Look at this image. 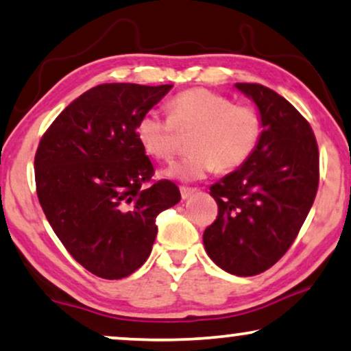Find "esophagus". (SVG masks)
<instances>
[{
  "instance_id": "34e87169",
  "label": "esophagus",
  "mask_w": 351,
  "mask_h": 351,
  "mask_svg": "<svg viewBox=\"0 0 351 351\" xmlns=\"http://www.w3.org/2000/svg\"><path fill=\"white\" fill-rule=\"evenodd\" d=\"M181 197H182V199H189V197L192 195V194H195V192H197V189H195V187H181Z\"/></svg>"
}]
</instances>
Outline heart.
Wrapping results in <instances>:
<instances>
[{
	"instance_id": "obj_1",
	"label": "heart",
	"mask_w": 351,
	"mask_h": 351,
	"mask_svg": "<svg viewBox=\"0 0 351 351\" xmlns=\"http://www.w3.org/2000/svg\"><path fill=\"white\" fill-rule=\"evenodd\" d=\"M176 128L194 132L189 154L165 171L189 182L213 173H229L245 165L258 149L264 122L251 105H235L229 97L204 87L187 88L170 101V116L151 110L136 122L135 135L146 154L170 160L176 152Z\"/></svg>"
}]
</instances>
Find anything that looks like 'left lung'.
Wrapping results in <instances>:
<instances>
[{
	"label": "left lung",
	"mask_w": 351,
	"mask_h": 351,
	"mask_svg": "<svg viewBox=\"0 0 351 351\" xmlns=\"http://www.w3.org/2000/svg\"><path fill=\"white\" fill-rule=\"evenodd\" d=\"M263 117L253 157L210 187L218 204L204 232L216 265L239 276L263 274L281 259L312 208L319 182L317 138L307 119L272 88L239 82Z\"/></svg>",
	"instance_id": "obj_1"
}]
</instances>
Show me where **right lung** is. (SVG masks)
<instances>
[{"label":"right lung","mask_w":351,"mask_h":351,"mask_svg":"<svg viewBox=\"0 0 351 351\" xmlns=\"http://www.w3.org/2000/svg\"><path fill=\"white\" fill-rule=\"evenodd\" d=\"M171 84H100L70 103L44 132L34 156L39 204L84 269L119 280L140 269L157 235L156 218L181 199L175 182L152 181L136 140L140 117Z\"/></svg>","instance_id":"1"}]
</instances>
